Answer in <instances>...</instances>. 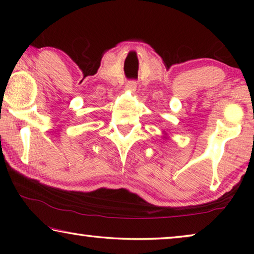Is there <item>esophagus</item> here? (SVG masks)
I'll use <instances>...</instances> for the list:
<instances>
[{"label": "esophagus", "mask_w": 254, "mask_h": 254, "mask_svg": "<svg viewBox=\"0 0 254 254\" xmlns=\"http://www.w3.org/2000/svg\"><path fill=\"white\" fill-rule=\"evenodd\" d=\"M136 80H127V88L128 89V91L131 92H134L135 88H136Z\"/></svg>", "instance_id": "1"}]
</instances>
